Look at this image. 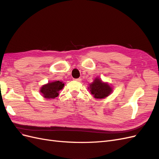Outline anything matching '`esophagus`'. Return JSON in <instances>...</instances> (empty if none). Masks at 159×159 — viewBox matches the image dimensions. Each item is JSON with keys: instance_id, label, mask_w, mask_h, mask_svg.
<instances>
[{"instance_id": "obj_1", "label": "esophagus", "mask_w": 159, "mask_h": 159, "mask_svg": "<svg viewBox=\"0 0 159 159\" xmlns=\"http://www.w3.org/2000/svg\"><path fill=\"white\" fill-rule=\"evenodd\" d=\"M74 80H75V81H77V82H80L81 81V79H74Z\"/></svg>"}]
</instances>
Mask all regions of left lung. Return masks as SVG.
<instances>
[{
  "label": "left lung",
  "instance_id": "left-lung-1",
  "mask_svg": "<svg viewBox=\"0 0 159 159\" xmlns=\"http://www.w3.org/2000/svg\"><path fill=\"white\" fill-rule=\"evenodd\" d=\"M91 94L96 98H104L111 93V88L107 83H102L100 79H96L94 83L90 84Z\"/></svg>",
  "mask_w": 159,
  "mask_h": 159
}]
</instances>
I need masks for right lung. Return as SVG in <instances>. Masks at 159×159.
Masks as SVG:
<instances>
[{
    "label": "right lung",
    "mask_w": 159,
    "mask_h": 159,
    "mask_svg": "<svg viewBox=\"0 0 159 159\" xmlns=\"http://www.w3.org/2000/svg\"><path fill=\"white\" fill-rule=\"evenodd\" d=\"M64 83H63V82H60L59 80L54 81L43 85L40 92L46 98H55V97L58 96L59 91L62 89Z\"/></svg>",
    "instance_id": "1"
}]
</instances>
